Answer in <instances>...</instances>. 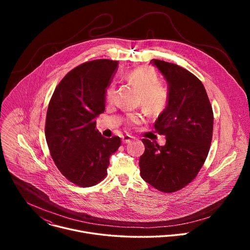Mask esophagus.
I'll return each instance as SVG.
<instances>
[{"mask_svg": "<svg viewBox=\"0 0 250 250\" xmlns=\"http://www.w3.org/2000/svg\"><path fill=\"white\" fill-rule=\"evenodd\" d=\"M133 139H134V137H133V136L126 134V135H124V136H123L122 141L124 142V144H129V142H130L131 140H133Z\"/></svg>", "mask_w": 250, "mask_h": 250, "instance_id": "1", "label": "esophagus"}]
</instances>
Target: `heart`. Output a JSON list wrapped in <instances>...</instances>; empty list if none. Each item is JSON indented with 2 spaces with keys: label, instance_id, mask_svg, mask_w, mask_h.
Wrapping results in <instances>:
<instances>
[{
  "label": "heart",
  "instance_id": "b5f03b06",
  "mask_svg": "<svg viewBox=\"0 0 250 250\" xmlns=\"http://www.w3.org/2000/svg\"><path fill=\"white\" fill-rule=\"evenodd\" d=\"M125 79L141 94L140 104L146 112L155 116L165 110L169 102V92L165 86L159 83L158 75L154 70L140 67L125 74ZM113 98L114 87L110 86L105 92V99L112 102ZM127 122L130 125H139L142 122V117L140 114H131L127 117Z\"/></svg>",
  "mask_w": 250,
  "mask_h": 250
}]
</instances>
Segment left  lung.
I'll use <instances>...</instances> for the list:
<instances>
[{"instance_id": "obj_1", "label": "left lung", "mask_w": 250, "mask_h": 250, "mask_svg": "<svg viewBox=\"0 0 250 250\" xmlns=\"http://www.w3.org/2000/svg\"><path fill=\"white\" fill-rule=\"evenodd\" d=\"M167 81L169 102L154 124L166 136L165 146L144 138L139 158L141 178L165 193L178 191L195 179L209 150L213 116L206 89L188 70L152 59Z\"/></svg>"}]
</instances>
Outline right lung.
<instances>
[{
	"mask_svg": "<svg viewBox=\"0 0 250 250\" xmlns=\"http://www.w3.org/2000/svg\"><path fill=\"white\" fill-rule=\"evenodd\" d=\"M118 65L98 59L77 66L58 84L48 104L45 138L51 157L62 175L81 187L104 179L110 156L121 146L119 136L105 138L95 128Z\"/></svg>",
	"mask_w": 250,
	"mask_h": 250,
	"instance_id": "obj_1",
	"label": "right lung"
}]
</instances>
